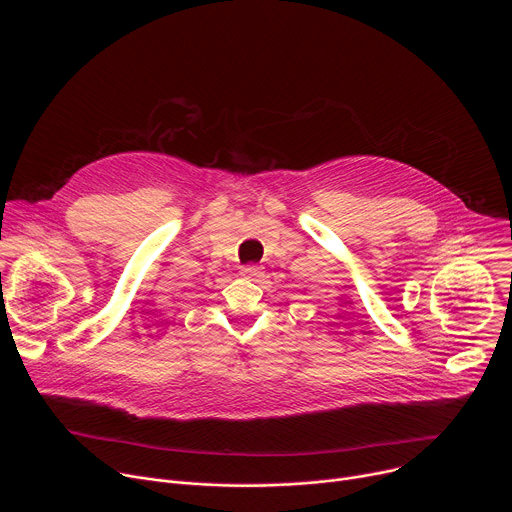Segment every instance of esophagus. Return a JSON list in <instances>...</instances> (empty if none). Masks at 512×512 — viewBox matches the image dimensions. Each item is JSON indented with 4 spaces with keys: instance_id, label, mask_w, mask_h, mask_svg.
Masks as SVG:
<instances>
[{
    "instance_id": "obj_1",
    "label": "esophagus",
    "mask_w": 512,
    "mask_h": 512,
    "mask_svg": "<svg viewBox=\"0 0 512 512\" xmlns=\"http://www.w3.org/2000/svg\"><path fill=\"white\" fill-rule=\"evenodd\" d=\"M261 267H257V265H243L241 267V275L245 277V279H257V277H261Z\"/></svg>"
}]
</instances>
